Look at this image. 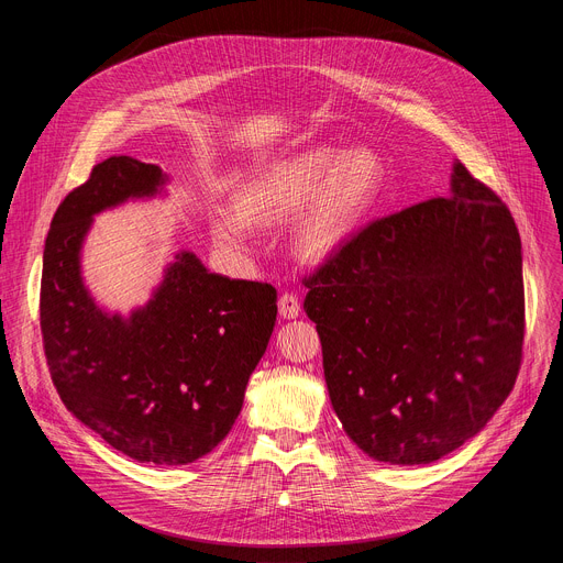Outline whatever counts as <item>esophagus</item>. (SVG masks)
<instances>
[{
  "mask_svg": "<svg viewBox=\"0 0 563 563\" xmlns=\"http://www.w3.org/2000/svg\"><path fill=\"white\" fill-rule=\"evenodd\" d=\"M278 312H280L283 319H297L299 312H301V303H299L297 294H291V291L280 294V299H278Z\"/></svg>",
  "mask_w": 563,
  "mask_h": 563,
  "instance_id": "esophagus-1",
  "label": "esophagus"
}]
</instances>
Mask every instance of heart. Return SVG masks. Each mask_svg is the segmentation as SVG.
Returning a JSON list of instances; mask_svg holds the SVG:
<instances>
[{"mask_svg": "<svg viewBox=\"0 0 563 563\" xmlns=\"http://www.w3.org/2000/svg\"><path fill=\"white\" fill-rule=\"evenodd\" d=\"M383 164L367 147L312 145L257 168L234 191V205H214L210 230L228 251H246L255 228L291 225V249L303 262L331 257L374 210Z\"/></svg>", "mask_w": 563, "mask_h": 563, "instance_id": "1", "label": "heart"}]
</instances>
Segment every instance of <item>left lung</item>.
Wrapping results in <instances>:
<instances>
[{"mask_svg": "<svg viewBox=\"0 0 563 563\" xmlns=\"http://www.w3.org/2000/svg\"><path fill=\"white\" fill-rule=\"evenodd\" d=\"M346 435L380 463L438 461L477 435L520 369V234L454 162L450 196L372 221L306 280Z\"/></svg>", "mask_w": 563, "mask_h": 563, "instance_id": "left-lung-1", "label": "left lung"}]
</instances>
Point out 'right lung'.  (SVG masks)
I'll return each instance as SVG.
<instances>
[{
  "label": "right lung",
  "instance_id": "add662e5",
  "mask_svg": "<svg viewBox=\"0 0 563 563\" xmlns=\"http://www.w3.org/2000/svg\"><path fill=\"white\" fill-rule=\"evenodd\" d=\"M166 183L155 164L109 157L64 198L45 240L41 331L56 393L84 427L139 463L187 465L240 416L278 306L272 285L212 274L191 251L128 317L96 303L81 278L93 217Z\"/></svg>",
  "mask_w": 563,
  "mask_h": 563
}]
</instances>
